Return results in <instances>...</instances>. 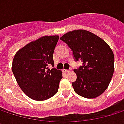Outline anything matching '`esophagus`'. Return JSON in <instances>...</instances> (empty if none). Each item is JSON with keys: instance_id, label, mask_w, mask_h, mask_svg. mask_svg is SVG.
Returning <instances> with one entry per match:
<instances>
[{"instance_id": "1", "label": "esophagus", "mask_w": 124, "mask_h": 124, "mask_svg": "<svg viewBox=\"0 0 124 124\" xmlns=\"http://www.w3.org/2000/svg\"><path fill=\"white\" fill-rule=\"evenodd\" d=\"M71 71V69H70V70H63V72H70Z\"/></svg>"}]
</instances>
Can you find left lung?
Masks as SVG:
<instances>
[{"mask_svg": "<svg viewBox=\"0 0 124 124\" xmlns=\"http://www.w3.org/2000/svg\"><path fill=\"white\" fill-rule=\"evenodd\" d=\"M60 39L72 49L75 61L83 65L74 72L77 79L72 83L75 92L86 98H95L107 89L114 71V55L101 38L86 30H74Z\"/></svg>", "mask_w": 124, "mask_h": 124, "instance_id": "obj_1", "label": "left lung"}]
</instances>
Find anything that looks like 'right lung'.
Wrapping results in <instances>:
<instances>
[{
    "label": "right lung",
    "mask_w": 124,
    "mask_h": 124,
    "mask_svg": "<svg viewBox=\"0 0 124 124\" xmlns=\"http://www.w3.org/2000/svg\"><path fill=\"white\" fill-rule=\"evenodd\" d=\"M59 36H44L19 49L13 60L12 71L18 85L30 98L45 101L58 91L61 70L54 67L53 54Z\"/></svg>",
    "instance_id": "add662e5"
}]
</instances>
